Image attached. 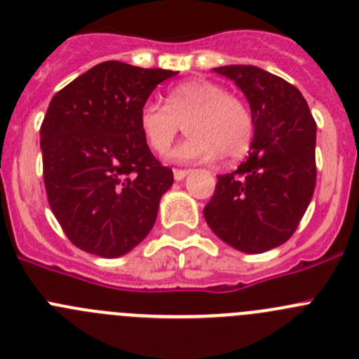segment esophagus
Instances as JSON below:
<instances>
[{
  "mask_svg": "<svg viewBox=\"0 0 359 359\" xmlns=\"http://www.w3.org/2000/svg\"><path fill=\"white\" fill-rule=\"evenodd\" d=\"M189 175V170H173V177H175V180H182L184 177Z\"/></svg>",
  "mask_w": 359,
  "mask_h": 359,
  "instance_id": "esophagus-1",
  "label": "esophagus"
}]
</instances>
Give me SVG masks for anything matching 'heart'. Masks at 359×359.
<instances>
[{
    "label": "heart",
    "mask_w": 359,
    "mask_h": 359,
    "mask_svg": "<svg viewBox=\"0 0 359 359\" xmlns=\"http://www.w3.org/2000/svg\"><path fill=\"white\" fill-rule=\"evenodd\" d=\"M138 126L150 150L166 154L186 127L187 136L172 154L177 163H205L221 156L237 161L250 150L255 123L250 108L209 79H189L168 90L164 106L147 100Z\"/></svg>",
    "instance_id": "b5f03b06"
}]
</instances>
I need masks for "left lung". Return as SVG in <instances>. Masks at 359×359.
<instances>
[{
  "mask_svg": "<svg viewBox=\"0 0 359 359\" xmlns=\"http://www.w3.org/2000/svg\"><path fill=\"white\" fill-rule=\"evenodd\" d=\"M250 102L255 123L250 156L236 172L217 175L203 209L223 243L264 253L287 243L313 196L317 123L299 90L253 65L217 67Z\"/></svg>",
  "mask_w": 359,
  "mask_h": 359,
  "instance_id": "1",
  "label": "left lung"
}]
</instances>
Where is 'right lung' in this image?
I'll return each mask as SVG.
<instances>
[{
	"label": "right lung",
	"instance_id": "right-lung-1",
	"mask_svg": "<svg viewBox=\"0 0 359 359\" xmlns=\"http://www.w3.org/2000/svg\"><path fill=\"white\" fill-rule=\"evenodd\" d=\"M173 70L102 62L60 90L40 126L48 202L74 246L115 259L152 230L173 172L154 157L140 108Z\"/></svg>",
	"mask_w": 359,
	"mask_h": 359
}]
</instances>
